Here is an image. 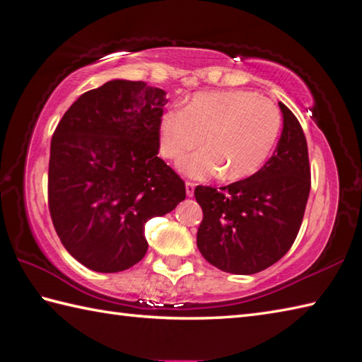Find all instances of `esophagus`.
<instances>
[{
	"label": "esophagus",
	"mask_w": 362,
	"mask_h": 362,
	"mask_svg": "<svg viewBox=\"0 0 362 362\" xmlns=\"http://www.w3.org/2000/svg\"><path fill=\"white\" fill-rule=\"evenodd\" d=\"M194 188H196V185L193 182H187L185 183V189H187V196H189V198H192V196L194 194Z\"/></svg>",
	"instance_id": "obj_1"
}]
</instances>
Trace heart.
Returning <instances> with one entry per match:
<instances>
[{
  "label": "heart",
  "mask_w": 362,
  "mask_h": 362,
  "mask_svg": "<svg viewBox=\"0 0 362 362\" xmlns=\"http://www.w3.org/2000/svg\"><path fill=\"white\" fill-rule=\"evenodd\" d=\"M281 131V112L247 90L199 91L185 107L164 110L156 127L163 158L179 161L202 140L206 149L180 161L193 179L245 180L264 166Z\"/></svg>",
  "instance_id": "obj_1"
}]
</instances>
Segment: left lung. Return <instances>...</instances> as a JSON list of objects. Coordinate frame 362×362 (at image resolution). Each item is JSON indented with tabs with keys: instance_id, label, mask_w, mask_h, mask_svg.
I'll return each instance as SVG.
<instances>
[{
	"instance_id": "obj_1",
	"label": "left lung",
	"mask_w": 362,
	"mask_h": 362,
	"mask_svg": "<svg viewBox=\"0 0 362 362\" xmlns=\"http://www.w3.org/2000/svg\"><path fill=\"white\" fill-rule=\"evenodd\" d=\"M284 129L274 155L255 175L216 189L196 187L202 223L196 244L220 271L256 274L291 248L310 193L304 131L284 103Z\"/></svg>"
}]
</instances>
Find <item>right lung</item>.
Here are the masks:
<instances>
[{
  "mask_svg": "<svg viewBox=\"0 0 362 362\" xmlns=\"http://www.w3.org/2000/svg\"><path fill=\"white\" fill-rule=\"evenodd\" d=\"M166 91L109 81L64 112L50 144L49 210L64 248L96 272L147 253L146 223L185 199V182L158 156Z\"/></svg>",
  "mask_w": 362,
  "mask_h": 362,
  "instance_id": "right-lung-1",
  "label": "right lung"
}]
</instances>
